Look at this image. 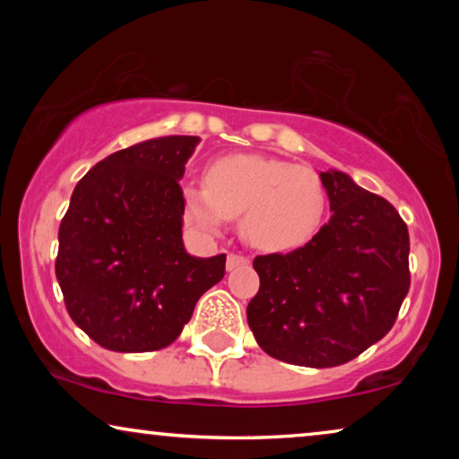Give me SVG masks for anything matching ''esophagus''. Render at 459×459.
<instances>
[{"instance_id":"obj_1","label":"esophagus","mask_w":459,"mask_h":459,"mask_svg":"<svg viewBox=\"0 0 459 459\" xmlns=\"http://www.w3.org/2000/svg\"><path fill=\"white\" fill-rule=\"evenodd\" d=\"M247 263H248L247 256L231 253V255H228V261H225V267H228V272H234V269L247 265Z\"/></svg>"}]
</instances>
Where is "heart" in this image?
Segmentation results:
<instances>
[{"instance_id":"heart-1","label":"heart","mask_w":459,"mask_h":459,"mask_svg":"<svg viewBox=\"0 0 459 459\" xmlns=\"http://www.w3.org/2000/svg\"><path fill=\"white\" fill-rule=\"evenodd\" d=\"M187 221L215 234L228 217H240V234L263 250L297 248L316 234L325 192L311 169L259 154H231L212 162L206 186L181 190Z\"/></svg>"}]
</instances>
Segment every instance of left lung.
I'll return each instance as SVG.
<instances>
[{
    "instance_id": "obj_1",
    "label": "left lung",
    "mask_w": 459,
    "mask_h": 459,
    "mask_svg": "<svg viewBox=\"0 0 459 459\" xmlns=\"http://www.w3.org/2000/svg\"><path fill=\"white\" fill-rule=\"evenodd\" d=\"M330 221L305 247L256 256L247 307L259 347L305 368L342 366L378 342L410 290V236L394 206L336 169L319 173Z\"/></svg>"
}]
</instances>
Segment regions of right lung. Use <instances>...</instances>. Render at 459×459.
Returning a JSON list of instances; mask_svg holds the SVG:
<instances>
[{
	"label": "right lung",
	"mask_w": 459,
	"mask_h": 459,
	"mask_svg": "<svg viewBox=\"0 0 459 459\" xmlns=\"http://www.w3.org/2000/svg\"><path fill=\"white\" fill-rule=\"evenodd\" d=\"M196 135L156 137L106 156L74 187L58 231L56 278L68 316L100 347L171 344L198 299L223 280L225 255L186 250L179 179Z\"/></svg>",
	"instance_id": "add662e5"
}]
</instances>
